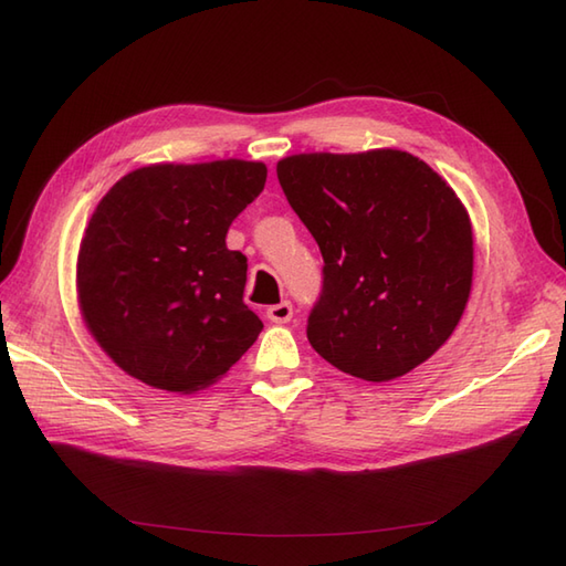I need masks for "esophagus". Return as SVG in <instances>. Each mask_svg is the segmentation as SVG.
<instances>
[{
    "label": "esophagus",
    "mask_w": 566,
    "mask_h": 566,
    "mask_svg": "<svg viewBox=\"0 0 566 566\" xmlns=\"http://www.w3.org/2000/svg\"><path fill=\"white\" fill-rule=\"evenodd\" d=\"M294 316V306L290 302H282V304H274L268 308V318L272 323H290Z\"/></svg>",
    "instance_id": "1"
}]
</instances>
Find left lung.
Listing matches in <instances>:
<instances>
[{"instance_id": "left-lung-1", "label": "left lung", "mask_w": 566, "mask_h": 566, "mask_svg": "<svg viewBox=\"0 0 566 566\" xmlns=\"http://www.w3.org/2000/svg\"><path fill=\"white\" fill-rule=\"evenodd\" d=\"M276 177L323 255L311 347L365 381L403 377L438 353L474 270L472 223L452 187L391 148L292 155Z\"/></svg>"}]
</instances>
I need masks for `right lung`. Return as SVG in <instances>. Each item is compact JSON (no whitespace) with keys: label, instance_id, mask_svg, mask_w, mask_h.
I'll use <instances>...</instances> for the list:
<instances>
[{"label":"right lung","instance_id":"1","mask_svg":"<svg viewBox=\"0 0 566 566\" xmlns=\"http://www.w3.org/2000/svg\"><path fill=\"white\" fill-rule=\"evenodd\" d=\"M248 160L148 165L94 209L77 255L84 326L126 375L191 394L258 340L243 302L248 258L226 248L235 216L264 189Z\"/></svg>","mask_w":566,"mask_h":566}]
</instances>
